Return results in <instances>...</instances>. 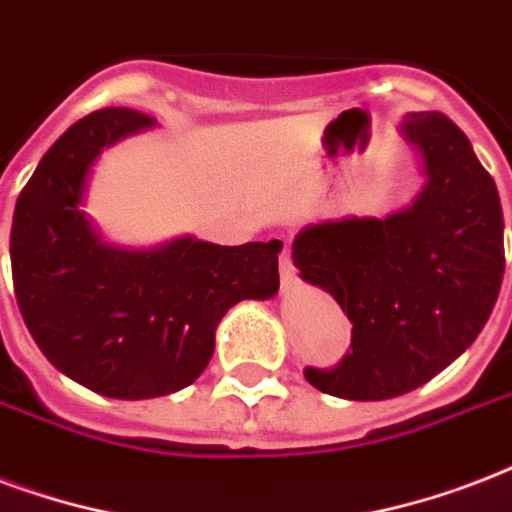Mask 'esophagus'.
I'll return each instance as SVG.
<instances>
[{
	"label": "esophagus",
	"instance_id": "1",
	"mask_svg": "<svg viewBox=\"0 0 512 512\" xmlns=\"http://www.w3.org/2000/svg\"><path fill=\"white\" fill-rule=\"evenodd\" d=\"M279 273H282V290H292V287L298 284V271H295V265H292L290 244H287V241H284L282 252H279Z\"/></svg>",
	"mask_w": 512,
	"mask_h": 512
}]
</instances>
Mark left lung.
<instances>
[{"label": "left lung", "instance_id": "obj_1", "mask_svg": "<svg viewBox=\"0 0 512 512\" xmlns=\"http://www.w3.org/2000/svg\"><path fill=\"white\" fill-rule=\"evenodd\" d=\"M427 185L408 209L308 225L292 260L338 300L351 346L333 368H306L319 392L389 400L419 389L489 322L505 273V220L489 171L443 112L403 123Z\"/></svg>", "mask_w": 512, "mask_h": 512}]
</instances>
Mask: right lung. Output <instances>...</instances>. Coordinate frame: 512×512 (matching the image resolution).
Listing matches in <instances>:
<instances>
[{"mask_svg": "<svg viewBox=\"0 0 512 512\" xmlns=\"http://www.w3.org/2000/svg\"><path fill=\"white\" fill-rule=\"evenodd\" d=\"M155 120L107 107L77 120L18 195L15 300L61 373L117 400L179 392L204 373L214 330L239 300L279 290L282 241L220 247L193 236L147 252L109 247L80 209L99 152Z\"/></svg>", "mask_w": 512, "mask_h": 512, "instance_id": "obj_1", "label": "right lung"}]
</instances>
